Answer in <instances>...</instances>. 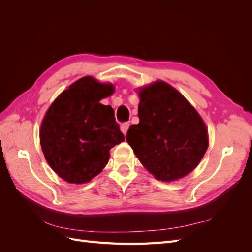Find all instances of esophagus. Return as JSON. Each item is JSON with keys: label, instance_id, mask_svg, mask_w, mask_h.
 <instances>
[{"label": "esophagus", "instance_id": "34e87169", "mask_svg": "<svg viewBox=\"0 0 252 252\" xmlns=\"http://www.w3.org/2000/svg\"><path fill=\"white\" fill-rule=\"evenodd\" d=\"M129 126H130V124H129V123H123V124L121 125V131L124 133V135H126Z\"/></svg>", "mask_w": 252, "mask_h": 252}]
</instances>
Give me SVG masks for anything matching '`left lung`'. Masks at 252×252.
<instances>
[{"label": "left lung", "instance_id": "left-lung-1", "mask_svg": "<svg viewBox=\"0 0 252 252\" xmlns=\"http://www.w3.org/2000/svg\"><path fill=\"white\" fill-rule=\"evenodd\" d=\"M140 123L126 140L141 164L157 180L183 179L200 164L209 145L200 113L181 93L162 80L139 87Z\"/></svg>", "mask_w": 252, "mask_h": 252}]
</instances>
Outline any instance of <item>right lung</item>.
Masks as SVG:
<instances>
[{"mask_svg": "<svg viewBox=\"0 0 252 252\" xmlns=\"http://www.w3.org/2000/svg\"><path fill=\"white\" fill-rule=\"evenodd\" d=\"M113 93L111 83L87 75L61 93L45 113L41 148L51 169L64 181L90 182L107 165L110 149L125 141L112 107L100 103Z\"/></svg>", "mask_w": 252, "mask_h": 252, "instance_id": "1", "label": "right lung"}]
</instances>
